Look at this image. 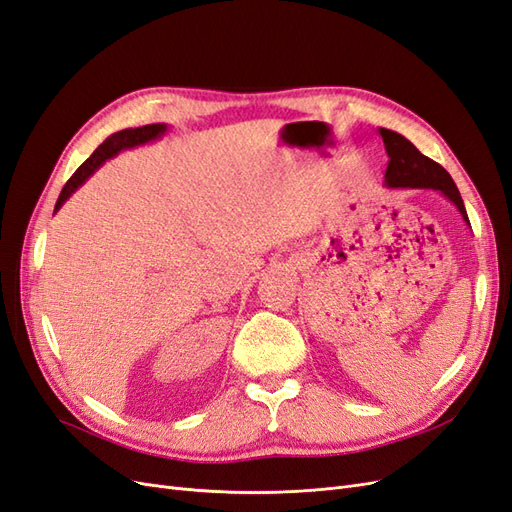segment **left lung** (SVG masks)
I'll return each instance as SVG.
<instances>
[{"mask_svg": "<svg viewBox=\"0 0 512 512\" xmlns=\"http://www.w3.org/2000/svg\"><path fill=\"white\" fill-rule=\"evenodd\" d=\"M378 134L382 136V143L386 149V156H389V164H386L384 173V185L391 190H436L444 198L451 200L461 213L463 222L470 226L466 207H463L461 194L453 177L446 173V170L433 162L431 158L423 156L406 136L399 132L380 128Z\"/></svg>", "mask_w": 512, "mask_h": 512, "instance_id": "obj_1", "label": "left lung"}]
</instances>
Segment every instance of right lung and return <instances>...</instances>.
Listing matches in <instances>:
<instances>
[{"instance_id":"add662e5","label":"right lung","mask_w":512,"mask_h":512,"mask_svg":"<svg viewBox=\"0 0 512 512\" xmlns=\"http://www.w3.org/2000/svg\"><path fill=\"white\" fill-rule=\"evenodd\" d=\"M168 132L166 123H151V126H143V128H128V130H121L115 132L106 138V141L91 153V156L76 168V173L68 179V183L64 185V190H61L59 198H57V205H55V213L61 209V205L66 203V200L81 188V185L96 173V170L106 162L115 158L117 153L126 151V149H134V147H141L147 143L158 141L164 134Z\"/></svg>"}]
</instances>
